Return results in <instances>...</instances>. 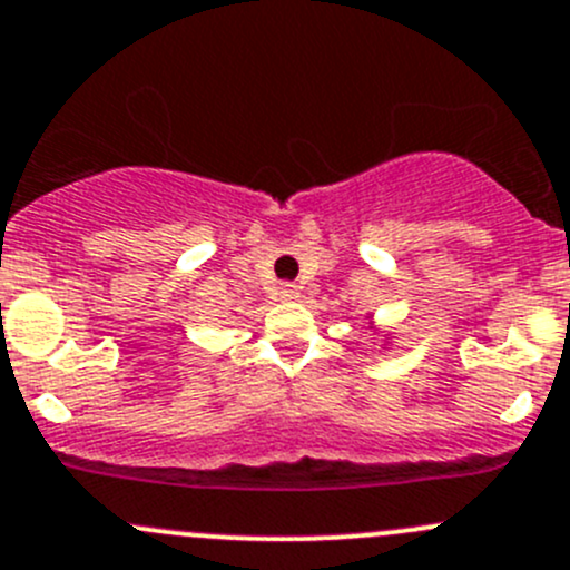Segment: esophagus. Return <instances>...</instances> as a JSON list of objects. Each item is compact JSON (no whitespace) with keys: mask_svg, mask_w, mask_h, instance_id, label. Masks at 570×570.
<instances>
[{"mask_svg":"<svg viewBox=\"0 0 570 570\" xmlns=\"http://www.w3.org/2000/svg\"><path fill=\"white\" fill-rule=\"evenodd\" d=\"M297 297H301V289H297L295 284H281L278 286V301L292 303V301H297Z\"/></svg>","mask_w":570,"mask_h":570,"instance_id":"esophagus-1","label":"esophagus"}]
</instances>
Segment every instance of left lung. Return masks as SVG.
Segmentation results:
<instances>
[{
    "mask_svg": "<svg viewBox=\"0 0 570 570\" xmlns=\"http://www.w3.org/2000/svg\"><path fill=\"white\" fill-rule=\"evenodd\" d=\"M368 320H374V316H371V314H368ZM371 331H374V335H376V338H385V341H382V350H385V346H391L393 335H387L385 331H380V327H376V325H374V322H371Z\"/></svg>",
    "mask_w": 570,
    "mask_h": 570,
    "instance_id": "8db88e82",
    "label": "left lung"
}]
</instances>
